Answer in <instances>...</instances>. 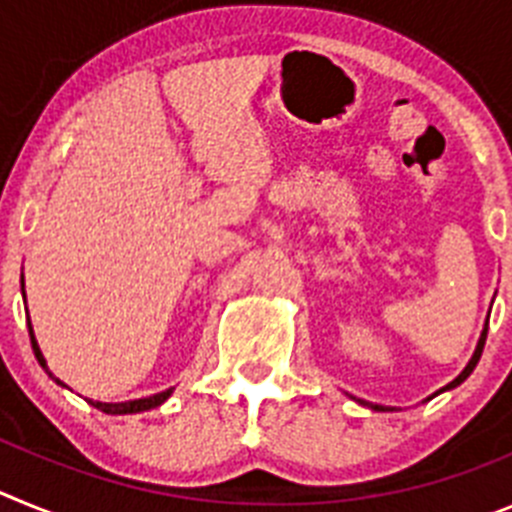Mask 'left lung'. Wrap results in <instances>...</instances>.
Instances as JSON below:
<instances>
[{"mask_svg":"<svg viewBox=\"0 0 512 512\" xmlns=\"http://www.w3.org/2000/svg\"><path fill=\"white\" fill-rule=\"evenodd\" d=\"M485 338H487V328L482 330V338H479V343H477V351H474V356H472V361H469V364H467V369H464V372H461L459 377L454 379V382H451V384H446V387H443V390H451V387H456V384H461V382H464V379L469 377V374L474 372V366H477L479 356H482V348H485ZM443 390H441V392H443ZM372 408H374V410H384L382 405H372Z\"/></svg>","mask_w":512,"mask_h":512,"instance_id":"left-lung-1","label":"left lung"}]
</instances>
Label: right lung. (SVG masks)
Segmentation results:
<instances>
[{"label":"right lung","mask_w":512,"mask_h":512,"mask_svg":"<svg viewBox=\"0 0 512 512\" xmlns=\"http://www.w3.org/2000/svg\"><path fill=\"white\" fill-rule=\"evenodd\" d=\"M30 341H33V351H35V359L40 361V366H45V359H43V354H40V348H38V341H35V336H33V328H30ZM45 372H48V366H45ZM51 374V372H48ZM53 377V374H51ZM58 382V379H56ZM58 384H63V382H58ZM171 395V390H166V392H158V395H153V397H143V400H130V402H92L94 408H99L102 410V413H107V415H128V413H143V410H151V408H158V405H161V402L166 400V397Z\"/></svg>","instance_id":"add662e5"}]
</instances>
